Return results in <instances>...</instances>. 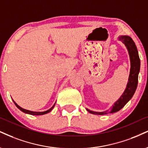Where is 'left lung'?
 <instances>
[{"label":"left lung","instance_id":"1","mask_svg":"<svg viewBox=\"0 0 148 148\" xmlns=\"http://www.w3.org/2000/svg\"><path fill=\"white\" fill-rule=\"evenodd\" d=\"M119 39L125 44L129 52L130 58V72L127 87L120 99L114 103L112 108H111V110H108L103 112H93L87 109L89 112L93 114L102 115L116 112L125 106L126 103L130 100L136 91L137 85H138V75L140 70V58L138 56L136 46L135 45L134 42L133 41L132 38L127 36H122L119 37Z\"/></svg>","mask_w":148,"mask_h":148}]
</instances>
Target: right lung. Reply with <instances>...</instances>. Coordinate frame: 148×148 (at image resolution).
<instances>
[{
  "mask_svg": "<svg viewBox=\"0 0 148 148\" xmlns=\"http://www.w3.org/2000/svg\"><path fill=\"white\" fill-rule=\"evenodd\" d=\"M14 104L16 105V106L19 110H21V111L23 112H24V113L29 114H31V115H42V114H47V113H49V112H51V110H52L53 108H54V107L55 106V104H54V106L51 107L50 109L47 110V111H45V112H32V111H29V110H27L23 109V108H21V107L19 106H18V105L15 102H14Z\"/></svg>",
  "mask_w": 148,
  "mask_h": 148,
  "instance_id": "1",
  "label": "right lung"
}]
</instances>
